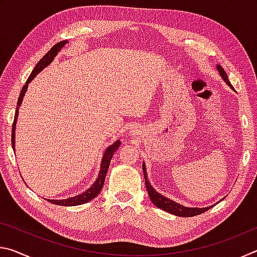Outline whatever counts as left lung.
Wrapping results in <instances>:
<instances>
[{
    "label": "left lung",
    "mask_w": 257,
    "mask_h": 257,
    "mask_svg": "<svg viewBox=\"0 0 257 257\" xmlns=\"http://www.w3.org/2000/svg\"><path fill=\"white\" fill-rule=\"evenodd\" d=\"M217 71H219L220 76L222 77V79L225 81V84H228V86L233 88L232 85L230 84V81L228 79V76L225 71L223 70V68L217 64L216 66ZM143 172H144V177H145V185H146V189L149 191V196L151 198V201L153 202L155 206H158L161 210H163L165 212L171 213L173 215L177 216H184V217H189V216H195L201 214V213L206 212L207 210H210L212 206H207V207H187V206H182L179 203L173 202L172 199H169L167 197H164L163 195L159 194L153 187L151 186V182L147 179V172H146V167L145 164H143Z\"/></svg>",
    "instance_id": "left-lung-1"
}]
</instances>
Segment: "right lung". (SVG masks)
<instances>
[{
  "mask_svg": "<svg viewBox=\"0 0 257 257\" xmlns=\"http://www.w3.org/2000/svg\"><path fill=\"white\" fill-rule=\"evenodd\" d=\"M68 43V41H62L55 44L52 49L47 52V53L43 56V58L40 60V62L36 64V67L34 68L33 72L30 73V76L28 77L27 81H26L25 86L23 87L20 92V96L18 98V103H17V110H16V114H15V120H14V124H12V135H11V139H12V149L15 151V146H16V124H17V119H18V112H19V106L23 103L24 96L26 94V90L28 88V84L32 81L36 75H38L43 69L46 68L49 64L54 60V58L56 56V54L59 53V51H61V49L66 45ZM120 141H116L114 144H112L111 146H108L106 151L104 152V155L102 158V162H101V170H99V173L97 176V179L95 180L94 184L89 187L88 189L80 195H77V196H73L70 198H66V199H47V201L51 202L52 204H56V205H61V206H76V205H80V204L87 203L89 201H92L95 197L97 196L99 194V191L102 190L103 185H104V180H105V176L108 170V167H110V162L113 154L114 152L119 149L120 146Z\"/></svg>",
  "mask_w": 257,
  "mask_h": 257,
  "instance_id": "1",
  "label": "right lung"
}]
</instances>
